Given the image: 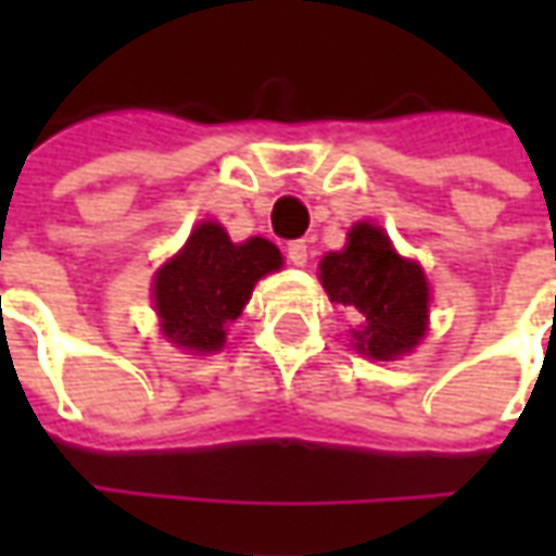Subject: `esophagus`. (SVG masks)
<instances>
[{
    "label": "esophagus",
    "instance_id": "esophagus-1",
    "mask_svg": "<svg viewBox=\"0 0 556 556\" xmlns=\"http://www.w3.org/2000/svg\"><path fill=\"white\" fill-rule=\"evenodd\" d=\"M286 255H289L291 265L303 267L309 262V247H306V241H291L289 247H286Z\"/></svg>",
    "mask_w": 556,
    "mask_h": 556
}]
</instances>
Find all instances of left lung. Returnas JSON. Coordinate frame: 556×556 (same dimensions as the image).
I'll return each mask as SVG.
<instances>
[{
	"mask_svg": "<svg viewBox=\"0 0 556 556\" xmlns=\"http://www.w3.org/2000/svg\"><path fill=\"white\" fill-rule=\"evenodd\" d=\"M321 282L330 301L354 306L363 315L354 349L372 361L408 354L426 333V277L419 265L405 262L393 250L390 238L372 223H357L349 231V247L321 258Z\"/></svg>",
	"mask_w": 556,
	"mask_h": 556,
	"instance_id": "obj_1",
	"label": "left lung"
}]
</instances>
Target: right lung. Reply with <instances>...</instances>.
I'll return each mask as SVG.
<instances>
[{"label": "right lung", "mask_w": 556, "mask_h": 556, "mask_svg": "<svg viewBox=\"0 0 556 556\" xmlns=\"http://www.w3.org/2000/svg\"><path fill=\"white\" fill-rule=\"evenodd\" d=\"M279 267L282 255L265 238L231 243L217 223L195 226L181 253L160 267L154 279L163 333L181 349H223L226 325L241 315L255 282Z\"/></svg>", "instance_id": "obj_1"}]
</instances>
